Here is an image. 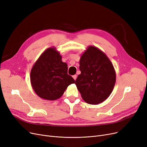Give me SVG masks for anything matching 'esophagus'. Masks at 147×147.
I'll return each instance as SVG.
<instances>
[{"mask_svg":"<svg viewBox=\"0 0 147 147\" xmlns=\"http://www.w3.org/2000/svg\"><path fill=\"white\" fill-rule=\"evenodd\" d=\"M73 78L76 80V79H77V75H73Z\"/></svg>","mask_w":147,"mask_h":147,"instance_id":"34e87169","label":"esophagus"}]
</instances>
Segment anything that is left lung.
Returning <instances> with one entry per match:
<instances>
[{
  "instance_id": "obj_1",
  "label": "left lung",
  "mask_w": 147,
  "mask_h": 147,
  "mask_svg": "<svg viewBox=\"0 0 147 147\" xmlns=\"http://www.w3.org/2000/svg\"><path fill=\"white\" fill-rule=\"evenodd\" d=\"M79 63L81 74L75 83L82 98L90 104L102 102L111 94L116 80L111 61L102 51L89 46Z\"/></svg>"
}]
</instances>
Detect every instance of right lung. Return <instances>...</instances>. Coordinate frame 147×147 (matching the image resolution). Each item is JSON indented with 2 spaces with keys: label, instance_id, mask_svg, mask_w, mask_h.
I'll use <instances>...</instances> for the list:
<instances>
[{
  "label": "right lung",
  "instance_id": "add662e5",
  "mask_svg": "<svg viewBox=\"0 0 147 147\" xmlns=\"http://www.w3.org/2000/svg\"><path fill=\"white\" fill-rule=\"evenodd\" d=\"M68 67L55 48L45 50L37 59L30 72V81L40 98L55 101L61 98L67 87L75 80L67 74Z\"/></svg>",
  "mask_w": 147,
  "mask_h": 147
}]
</instances>
